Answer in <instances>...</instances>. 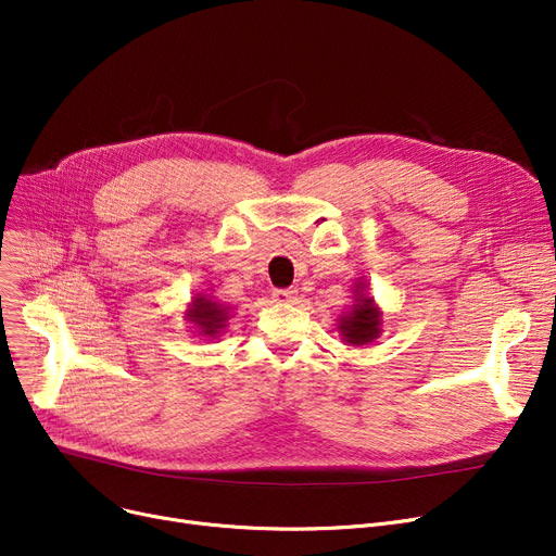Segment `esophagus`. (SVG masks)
Instances as JSON below:
<instances>
[{
    "label": "esophagus",
    "instance_id": "esophagus-1",
    "mask_svg": "<svg viewBox=\"0 0 556 556\" xmlns=\"http://www.w3.org/2000/svg\"><path fill=\"white\" fill-rule=\"evenodd\" d=\"M273 298L281 304H290V302L298 300V290L295 288H279V290H275Z\"/></svg>",
    "mask_w": 556,
    "mask_h": 556
}]
</instances>
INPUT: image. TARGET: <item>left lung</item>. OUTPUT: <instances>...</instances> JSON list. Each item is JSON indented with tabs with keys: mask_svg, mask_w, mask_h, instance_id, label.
<instances>
[{
	"mask_svg": "<svg viewBox=\"0 0 556 556\" xmlns=\"http://www.w3.org/2000/svg\"><path fill=\"white\" fill-rule=\"evenodd\" d=\"M354 300L340 317H338V331L344 344L363 346L371 344L383 333V311L367 295V281L356 279L354 283Z\"/></svg>",
	"mask_w": 556,
	"mask_h": 556,
	"instance_id": "8db88e82",
	"label": "left lung"
}]
</instances>
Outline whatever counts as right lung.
<instances>
[{"label": "right lung", "instance_id": "obj_1", "mask_svg": "<svg viewBox=\"0 0 556 556\" xmlns=\"http://www.w3.org/2000/svg\"><path fill=\"white\" fill-rule=\"evenodd\" d=\"M229 317H231V306L220 304L210 293V288L202 290V293H195V298H191L185 311V319L191 325L189 329H193V336L204 340L223 336Z\"/></svg>", "mask_w": 556, "mask_h": 556}]
</instances>
